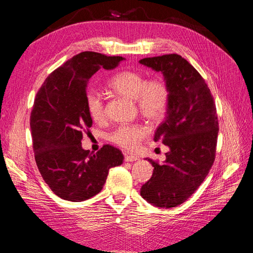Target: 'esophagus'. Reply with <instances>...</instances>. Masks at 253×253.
Returning a JSON list of instances; mask_svg holds the SVG:
<instances>
[{"mask_svg":"<svg viewBox=\"0 0 253 253\" xmlns=\"http://www.w3.org/2000/svg\"><path fill=\"white\" fill-rule=\"evenodd\" d=\"M139 158L137 157V155L135 154H128V153H125V161L126 162H135V161H137Z\"/></svg>","mask_w":253,"mask_h":253,"instance_id":"34e87169","label":"esophagus"}]
</instances>
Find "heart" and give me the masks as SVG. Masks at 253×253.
Here are the masks:
<instances>
[{"label":"heart","instance_id":"1","mask_svg":"<svg viewBox=\"0 0 253 253\" xmlns=\"http://www.w3.org/2000/svg\"><path fill=\"white\" fill-rule=\"evenodd\" d=\"M109 87L125 98L136 100L139 112L150 122H160L168 113L170 92L168 84L162 78L148 80L139 72L124 71L110 79ZM84 103L89 116L94 122L103 121L104 103L95 90L87 91ZM148 133V127L141 124L122 125L111 132L110 140L122 148L133 150Z\"/></svg>","mask_w":253,"mask_h":253}]
</instances>
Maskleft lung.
<instances>
[{
  "instance_id": "obj_1",
  "label": "left lung",
  "mask_w": 253,
  "mask_h": 253,
  "mask_svg": "<svg viewBox=\"0 0 253 253\" xmlns=\"http://www.w3.org/2000/svg\"><path fill=\"white\" fill-rule=\"evenodd\" d=\"M139 63L162 73L170 92L166 117L154 135L169 151L162 164L148 160L154 169L140 195L154 207L175 208L198 189L215 160L216 107L204 79L184 57L166 54Z\"/></svg>"
}]
</instances>
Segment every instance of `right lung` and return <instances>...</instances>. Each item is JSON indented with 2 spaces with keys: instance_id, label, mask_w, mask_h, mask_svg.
<instances>
[{
  "instance_id": "add662e5",
  "label": "right lung",
  "mask_w": 253,
  "mask_h": 253,
  "mask_svg": "<svg viewBox=\"0 0 253 253\" xmlns=\"http://www.w3.org/2000/svg\"><path fill=\"white\" fill-rule=\"evenodd\" d=\"M125 58L82 52L55 69L36 95L30 115L35 159L42 178L56 196L80 202L103 188L111 168L121 165V150L105 144L92 154L82 147L92 126L84 95L100 68L114 69Z\"/></svg>"
}]
</instances>
